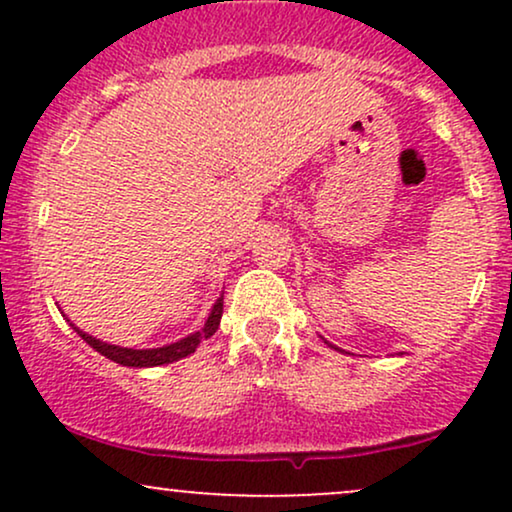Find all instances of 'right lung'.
<instances>
[{
    "instance_id": "obj_1",
    "label": "right lung",
    "mask_w": 512,
    "mask_h": 512,
    "mask_svg": "<svg viewBox=\"0 0 512 512\" xmlns=\"http://www.w3.org/2000/svg\"><path fill=\"white\" fill-rule=\"evenodd\" d=\"M221 315H223V296L219 301L214 303V308H211V315L207 317V322H204V327L195 334H190V337L180 339V342L175 344H168V346H161V349H125V346H115V344H105L101 339L96 337H88L86 332L76 330L81 339L88 346H93V349L98 351V354H103L105 358H110V361L120 363V366H132V368H149V366H163V363H173L178 361V358H185L190 354H195V349L199 346L202 339H209L211 334L219 330V322H221Z\"/></svg>"
}]
</instances>
